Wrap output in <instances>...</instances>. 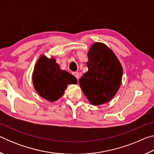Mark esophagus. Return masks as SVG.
Here are the masks:
<instances>
[{
	"instance_id": "obj_1",
	"label": "esophagus",
	"mask_w": 154,
	"mask_h": 154,
	"mask_svg": "<svg viewBox=\"0 0 154 154\" xmlns=\"http://www.w3.org/2000/svg\"><path fill=\"white\" fill-rule=\"evenodd\" d=\"M73 75H74V76L77 78V79L78 80L79 79V73L78 72H73Z\"/></svg>"
}]
</instances>
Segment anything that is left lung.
<instances>
[{"instance_id": "obj_1", "label": "left lung", "mask_w": 154, "mask_h": 154, "mask_svg": "<svg viewBox=\"0 0 154 154\" xmlns=\"http://www.w3.org/2000/svg\"><path fill=\"white\" fill-rule=\"evenodd\" d=\"M88 56V71L79 80L80 87L92 105L107 103L121 85L122 65L113 52L101 43H94Z\"/></svg>"}]
</instances>
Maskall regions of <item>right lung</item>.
<instances>
[{
    "label": "right lung",
    "mask_w": 154,
    "mask_h": 154,
    "mask_svg": "<svg viewBox=\"0 0 154 154\" xmlns=\"http://www.w3.org/2000/svg\"><path fill=\"white\" fill-rule=\"evenodd\" d=\"M33 84L43 98L55 101L63 95L68 84H76L77 80L73 75L60 69L54 59L42 56L38 59L33 72Z\"/></svg>",
    "instance_id": "add662e5"
}]
</instances>
